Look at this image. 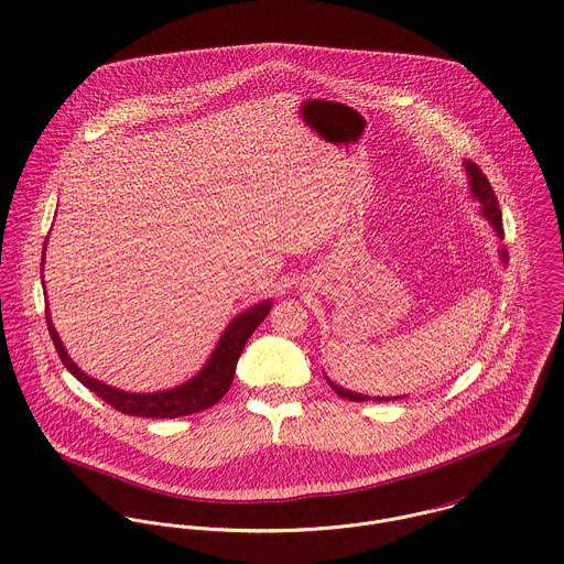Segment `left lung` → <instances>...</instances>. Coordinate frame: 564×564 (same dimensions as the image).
Instances as JSON below:
<instances>
[{"instance_id":"left-lung-1","label":"left lung","mask_w":564,"mask_h":564,"mask_svg":"<svg viewBox=\"0 0 564 564\" xmlns=\"http://www.w3.org/2000/svg\"><path fill=\"white\" fill-rule=\"evenodd\" d=\"M465 171H467V175H469L471 196L482 205L480 214L485 216V220H489V225L498 231V236L501 238V212L496 192L491 188L489 180L485 177V173L478 169V164L465 162ZM500 257L501 261H508V251L501 249ZM326 380H328V378H326ZM328 384H330V389H333L337 395H341V398H346V400H352V402H366V400H370V395H364V393H355V391H350V389H344V387L335 384L333 380H328ZM375 400L376 402H387V400H391V398H375ZM393 400H400V395L393 398Z\"/></svg>"}]
</instances>
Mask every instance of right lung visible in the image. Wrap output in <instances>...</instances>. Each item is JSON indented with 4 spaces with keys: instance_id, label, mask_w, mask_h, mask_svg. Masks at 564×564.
<instances>
[{
    "instance_id": "right-lung-1",
    "label": "right lung",
    "mask_w": 564,
    "mask_h": 564,
    "mask_svg": "<svg viewBox=\"0 0 564 564\" xmlns=\"http://www.w3.org/2000/svg\"><path fill=\"white\" fill-rule=\"evenodd\" d=\"M45 254V251H43ZM272 303L263 301L254 305L251 310L240 313L223 333L216 350L212 352L209 361L205 368L189 378L188 382L173 387L169 391H155V393H129L115 389L106 382H99L88 375H84L66 355L63 341L52 324L50 310H45L47 317V328L52 335V341L56 346V352L64 364V368L75 376L84 387H88L93 393H97L104 402L115 406L117 411L126 415H135V417H155V420H173V417H184L198 411H205L214 406L231 387L238 359L252 335V330L263 322V317L270 313Z\"/></svg>"
}]
</instances>
